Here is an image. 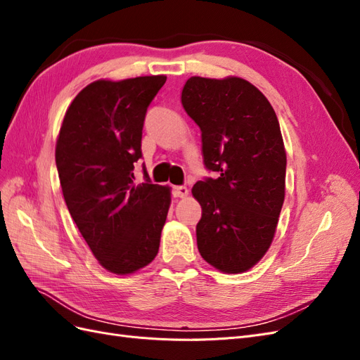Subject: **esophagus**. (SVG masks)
I'll return each mask as SVG.
<instances>
[{
	"mask_svg": "<svg viewBox=\"0 0 360 360\" xmlns=\"http://www.w3.org/2000/svg\"><path fill=\"white\" fill-rule=\"evenodd\" d=\"M172 195L176 198H186L189 195V189L186 186H174L172 188Z\"/></svg>",
	"mask_w": 360,
	"mask_h": 360,
	"instance_id": "obj_1",
	"label": "esophagus"
}]
</instances>
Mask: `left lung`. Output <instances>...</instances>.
I'll list each match as a JSON object with an SVG mask.
<instances>
[{"mask_svg": "<svg viewBox=\"0 0 360 360\" xmlns=\"http://www.w3.org/2000/svg\"><path fill=\"white\" fill-rule=\"evenodd\" d=\"M181 105L201 129L202 159L217 179L197 181L201 257L224 274H242L264 257L285 197L287 155L278 117L255 85L237 76H192Z\"/></svg>", "mask_w": 360, "mask_h": 360, "instance_id": "1", "label": "left lung"}]
</instances>
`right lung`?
<instances>
[{"label":"right lung","instance_id":"right-lung-1","mask_svg":"<svg viewBox=\"0 0 360 360\" xmlns=\"http://www.w3.org/2000/svg\"><path fill=\"white\" fill-rule=\"evenodd\" d=\"M165 75L99 79L75 97L63 118L56 162L70 216L101 266L135 274L155 259L171 189L135 183L147 108Z\"/></svg>","mask_w":360,"mask_h":360}]
</instances>
